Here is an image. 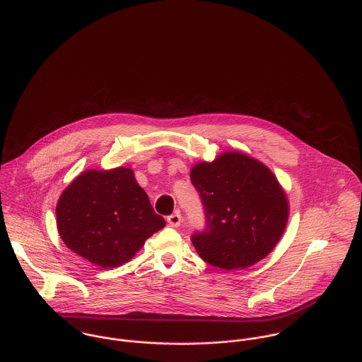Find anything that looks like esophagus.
Listing matches in <instances>:
<instances>
[{"mask_svg": "<svg viewBox=\"0 0 362 362\" xmlns=\"http://www.w3.org/2000/svg\"><path fill=\"white\" fill-rule=\"evenodd\" d=\"M168 223L172 226V227H179L180 223H182V216L180 213H175L172 216L168 217Z\"/></svg>", "mask_w": 362, "mask_h": 362, "instance_id": "obj_1", "label": "esophagus"}]
</instances>
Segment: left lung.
<instances>
[{
    "label": "left lung",
    "mask_w": 362,
    "mask_h": 362,
    "mask_svg": "<svg viewBox=\"0 0 362 362\" xmlns=\"http://www.w3.org/2000/svg\"><path fill=\"white\" fill-rule=\"evenodd\" d=\"M190 179L206 213V230L192 237L203 261L245 269L275 248L288 224L289 203L268 166L230 151L194 165Z\"/></svg>",
    "instance_id": "1"
}]
</instances>
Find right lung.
<instances>
[{
    "mask_svg": "<svg viewBox=\"0 0 362 362\" xmlns=\"http://www.w3.org/2000/svg\"><path fill=\"white\" fill-rule=\"evenodd\" d=\"M56 224L69 250L107 269L128 262L166 223L134 170L119 166L81 172L60 194Z\"/></svg>",
    "mask_w": 362,
    "mask_h": 362,
    "instance_id": "obj_1",
    "label": "right lung"
}]
</instances>
